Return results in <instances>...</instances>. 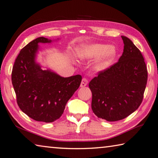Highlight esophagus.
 Returning <instances> with one entry per match:
<instances>
[{"instance_id": "obj_1", "label": "esophagus", "mask_w": 158, "mask_h": 158, "mask_svg": "<svg viewBox=\"0 0 158 158\" xmlns=\"http://www.w3.org/2000/svg\"><path fill=\"white\" fill-rule=\"evenodd\" d=\"M89 83V80L87 78H82V82H81V84H80V86L81 87H85L87 85V84Z\"/></svg>"}]
</instances>
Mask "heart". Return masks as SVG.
<instances>
[{
  "label": "heart",
  "mask_w": 158,
  "mask_h": 158,
  "mask_svg": "<svg viewBox=\"0 0 158 158\" xmlns=\"http://www.w3.org/2000/svg\"><path fill=\"white\" fill-rule=\"evenodd\" d=\"M78 57L81 59L96 58L94 68L97 71L106 69L116 56V49L113 46L104 44H88L80 47L77 51Z\"/></svg>",
  "instance_id": "1"
}]
</instances>
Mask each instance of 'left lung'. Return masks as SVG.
<instances>
[{"mask_svg": "<svg viewBox=\"0 0 158 158\" xmlns=\"http://www.w3.org/2000/svg\"><path fill=\"white\" fill-rule=\"evenodd\" d=\"M122 38L124 51L118 61L98 72L89 85L93 113L108 122L122 120L137 110L148 82V69L141 51L128 38Z\"/></svg>", "mask_w": 158, "mask_h": 158, "instance_id": "1", "label": "left lung"}]
</instances>
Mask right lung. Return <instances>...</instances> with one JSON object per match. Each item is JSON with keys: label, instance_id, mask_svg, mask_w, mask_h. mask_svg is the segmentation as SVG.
<instances>
[{"label": "right lung", "instance_id": "right-lung-1", "mask_svg": "<svg viewBox=\"0 0 158 158\" xmlns=\"http://www.w3.org/2000/svg\"><path fill=\"white\" fill-rule=\"evenodd\" d=\"M37 38L20 51L14 63L11 80L20 110L33 120L48 123L58 120L68 100L79 88L82 76L64 78L43 70L35 61L38 44L51 43Z\"/></svg>", "mask_w": 158, "mask_h": 158}]
</instances>
